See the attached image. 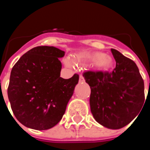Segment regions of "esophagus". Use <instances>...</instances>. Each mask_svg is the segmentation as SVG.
<instances>
[{
	"instance_id": "34e87169",
	"label": "esophagus",
	"mask_w": 150,
	"mask_h": 150,
	"mask_svg": "<svg viewBox=\"0 0 150 150\" xmlns=\"http://www.w3.org/2000/svg\"><path fill=\"white\" fill-rule=\"evenodd\" d=\"M79 82H84V77L82 76V75H79Z\"/></svg>"
}]
</instances>
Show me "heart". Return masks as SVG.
<instances>
[{
  "instance_id": "obj_1",
  "label": "heart",
  "mask_w": 150,
  "mask_h": 150,
  "mask_svg": "<svg viewBox=\"0 0 150 150\" xmlns=\"http://www.w3.org/2000/svg\"><path fill=\"white\" fill-rule=\"evenodd\" d=\"M75 60L80 62H93V65L101 71H108L112 68L114 61L111 57L101 52H95L89 54H80L75 57ZM67 66H71V62L65 60Z\"/></svg>"
}]
</instances>
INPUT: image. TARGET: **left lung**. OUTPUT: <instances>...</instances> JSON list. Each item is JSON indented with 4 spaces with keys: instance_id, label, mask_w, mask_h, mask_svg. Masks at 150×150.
I'll use <instances>...</instances> for the list:
<instances>
[{
    "instance_id": "left-lung-1",
    "label": "left lung",
    "mask_w": 150,
    "mask_h": 150,
    "mask_svg": "<svg viewBox=\"0 0 150 150\" xmlns=\"http://www.w3.org/2000/svg\"><path fill=\"white\" fill-rule=\"evenodd\" d=\"M111 53L116 61L114 70L86 71L83 77L91 89L89 103L95 120L106 128L119 129L143 108L144 82L132 60L114 49Z\"/></svg>"
}]
</instances>
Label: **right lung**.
<instances>
[{
    "instance_id": "right-lung-1",
    "label": "right lung",
    "mask_w": 150,
    "mask_h": 150,
    "mask_svg": "<svg viewBox=\"0 0 150 150\" xmlns=\"http://www.w3.org/2000/svg\"><path fill=\"white\" fill-rule=\"evenodd\" d=\"M64 51L40 46L23 54L11 69L8 88L11 107L20 123L47 130L61 121L79 75L60 77Z\"/></svg>"
}]
</instances>
